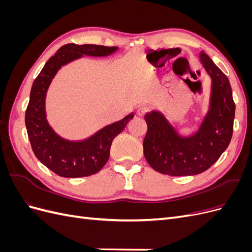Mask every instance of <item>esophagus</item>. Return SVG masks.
Segmentation results:
<instances>
[{
	"instance_id": "esophagus-1",
	"label": "esophagus",
	"mask_w": 252,
	"mask_h": 252,
	"mask_svg": "<svg viewBox=\"0 0 252 252\" xmlns=\"http://www.w3.org/2000/svg\"><path fill=\"white\" fill-rule=\"evenodd\" d=\"M148 111H149V107H147V106H141V107H139L138 110H136V113H138L140 117H142Z\"/></svg>"
}]
</instances>
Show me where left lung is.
I'll return each instance as SVG.
<instances>
[{"instance_id": "obj_1", "label": "left lung", "mask_w": 252, "mask_h": 252, "mask_svg": "<svg viewBox=\"0 0 252 252\" xmlns=\"http://www.w3.org/2000/svg\"><path fill=\"white\" fill-rule=\"evenodd\" d=\"M199 57L211 85L207 111L195 130L188 135L181 133L159 110L145 116L148 129L144 156L159 173L172 177L200 174L218 161L231 141L235 105L229 80L205 51Z\"/></svg>"}]
</instances>
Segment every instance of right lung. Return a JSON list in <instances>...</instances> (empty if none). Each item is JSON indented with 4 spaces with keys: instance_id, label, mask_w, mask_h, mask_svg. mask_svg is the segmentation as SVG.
<instances>
[{
    "instance_id": "1",
    "label": "right lung",
    "mask_w": 252,
    "mask_h": 252,
    "mask_svg": "<svg viewBox=\"0 0 252 252\" xmlns=\"http://www.w3.org/2000/svg\"><path fill=\"white\" fill-rule=\"evenodd\" d=\"M118 50L119 47L101 45L66 44L47 61L32 84L25 114L28 138L37 159L60 177L83 178L100 171L108 161L113 139L124 130L134 113L106 125L84 140L64 139L47 120L46 96L50 84L61 68L75 60L84 56L105 58Z\"/></svg>"
}]
</instances>
